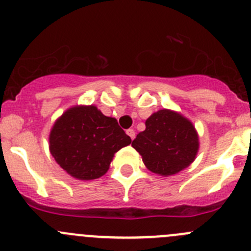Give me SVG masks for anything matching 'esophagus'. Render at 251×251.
<instances>
[{
  "label": "esophagus",
  "mask_w": 251,
  "mask_h": 251,
  "mask_svg": "<svg viewBox=\"0 0 251 251\" xmlns=\"http://www.w3.org/2000/svg\"><path fill=\"white\" fill-rule=\"evenodd\" d=\"M126 133H127V136L131 138V140L135 138V130H133V128H128V130H126Z\"/></svg>",
  "instance_id": "obj_1"
}]
</instances>
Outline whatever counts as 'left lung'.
<instances>
[{
    "label": "left lung",
    "mask_w": 251,
    "mask_h": 251,
    "mask_svg": "<svg viewBox=\"0 0 251 251\" xmlns=\"http://www.w3.org/2000/svg\"><path fill=\"white\" fill-rule=\"evenodd\" d=\"M144 165L151 173L171 176L188 168L199 151V136L181 113L160 109L146 120V130L132 141Z\"/></svg>",
    "instance_id": "obj_1"
}]
</instances>
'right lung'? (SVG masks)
<instances>
[{
  "mask_svg": "<svg viewBox=\"0 0 251 251\" xmlns=\"http://www.w3.org/2000/svg\"><path fill=\"white\" fill-rule=\"evenodd\" d=\"M50 151L67 174L81 181L102 177L114 154L131 143L116 119L96 105H74L55 120L50 132Z\"/></svg>",
  "mask_w": 251,
  "mask_h": 251,
  "instance_id": "right-lung-1",
  "label": "right lung"
}]
</instances>
